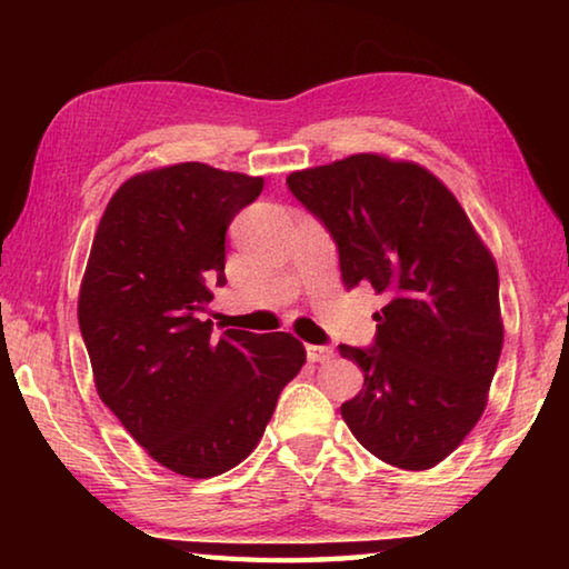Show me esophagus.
I'll return each mask as SVG.
<instances>
[{
	"mask_svg": "<svg viewBox=\"0 0 569 569\" xmlns=\"http://www.w3.org/2000/svg\"><path fill=\"white\" fill-rule=\"evenodd\" d=\"M306 353H308V361H313V363H326L333 359V351L329 349V346H308Z\"/></svg>",
	"mask_w": 569,
	"mask_h": 569,
	"instance_id": "1",
	"label": "esophagus"
}]
</instances>
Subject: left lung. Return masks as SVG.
Wrapping results in <instances>:
<instances>
[{
	"instance_id": "obj_1",
	"label": "left lung",
	"mask_w": 569,
	"mask_h": 569,
	"mask_svg": "<svg viewBox=\"0 0 569 569\" xmlns=\"http://www.w3.org/2000/svg\"><path fill=\"white\" fill-rule=\"evenodd\" d=\"M286 182L331 230L343 286L387 296L373 349L341 346L363 371L343 421L391 467H437L485 413L502 353L492 250L455 192L413 160L356 152Z\"/></svg>"
}]
</instances>
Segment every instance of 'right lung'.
Wrapping results in <instances>:
<instances>
[{"label": "right lung", "mask_w": 569, "mask_h": 569, "mask_svg": "<svg viewBox=\"0 0 569 569\" xmlns=\"http://www.w3.org/2000/svg\"><path fill=\"white\" fill-rule=\"evenodd\" d=\"M263 178L176 162L122 182L94 230L77 319L100 399L148 455L210 479L261 441L306 363L291 333L228 329L200 313L226 286V230Z\"/></svg>", "instance_id": "add662e5"}]
</instances>
